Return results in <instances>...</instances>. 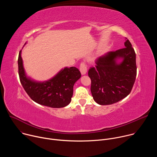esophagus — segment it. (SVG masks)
<instances>
[{
  "label": "esophagus",
  "mask_w": 157,
  "mask_h": 157,
  "mask_svg": "<svg viewBox=\"0 0 157 157\" xmlns=\"http://www.w3.org/2000/svg\"><path fill=\"white\" fill-rule=\"evenodd\" d=\"M79 70L81 71V73L82 75H84L87 73V67L84 62L81 63L79 66Z\"/></svg>",
  "instance_id": "34e87169"
}]
</instances>
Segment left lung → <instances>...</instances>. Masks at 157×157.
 I'll return each mask as SVG.
<instances>
[{"label":"left lung","instance_id":"left-lung-1","mask_svg":"<svg viewBox=\"0 0 157 157\" xmlns=\"http://www.w3.org/2000/svg\"><path fill=\"white\" fill-rule=\"evenodd\" d=\"M127 39V38H126ZM125 48L99 57L96 65L89 70L91 91L100 105H110L123 99L131 92L137 76L136 55L127 39ZM119 59L123 61L117 63Z\"/></svg>","mask_w":157,"mask_h":157}]
</instances>
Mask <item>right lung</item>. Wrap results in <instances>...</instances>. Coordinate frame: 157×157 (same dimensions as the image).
<instances>
[{
	"mask_svg": "<svg viewBox=\"0 0 157 157\" xmlns=\"http://www.w3.org/2000/svg\"><path fill=\"white\" fill-rule=\"evenodd\" d=\"M18 66L20 82L30 98L39 104L53 108L63 107L70 103L74 84L81 76L80 71L75 67H66L48 81H35L25 75L21 51Z\"/></svg>",
	"mask_w": 157,
	"mask_h": 157,
	"instance_id": "1",
	"label": "right lung"
}]
</instances>
